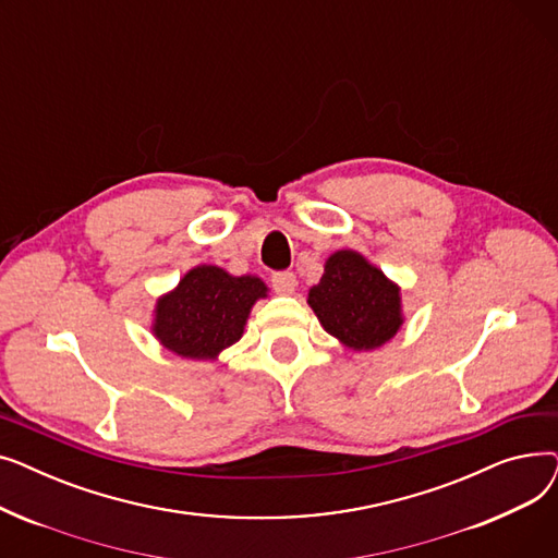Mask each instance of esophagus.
Masks as SVG:
<instances>
[{
    "instance_id": "1",
    "label": "esophagus",
    "mask_w": 558,
    "mask_h": 558,
    "mask_svg": "<svg viewBox=\"0 0 558 558\" xmlns=\"http://www.w3.org/2000/svg\"><path fill=\"white\" fill-rule=\"evenodd\" d=\"M296 284H299V280L291 271H278L271 276V287L276 294H291V291L296 289Z\"/></svg>"
}]
</instances>
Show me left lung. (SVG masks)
<instances>
[{"label": "left lung", "instance_id": "1", "mask_svg": "<svg viewBox=\"0 0 558 558\" xmlns=\"http://www.w3.org/2000/svg\"><path fill=\"white\" fill-rule=\"evenodd\" d=\"M307 303L326 332L353 350L387 343L404 320L400 287L355 251H337L328 257Z\"/></svg>", "mask_w": 558, "mask_h": 558}]
</instances>
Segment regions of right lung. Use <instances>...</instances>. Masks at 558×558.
Segmentation results:
<instances>
[{
    "instance_id": "obj_1",
    "label": "right lung",
    "mask_w": 558,
    "mask_h": 558,
    "mask_svg": "<svg viewBox=\"0 0 558 558\" xmlns=\"http://www.w3.org/2000/svg\"><path fill=\"white\" fill-rule=\"evenodd\" d=\"M267 296V284L255 276H230L201 264L179 287L156 303L154 335L187 360H217L223 348L240 341L255 301Z\"/></svg>"
}]
</instances>
